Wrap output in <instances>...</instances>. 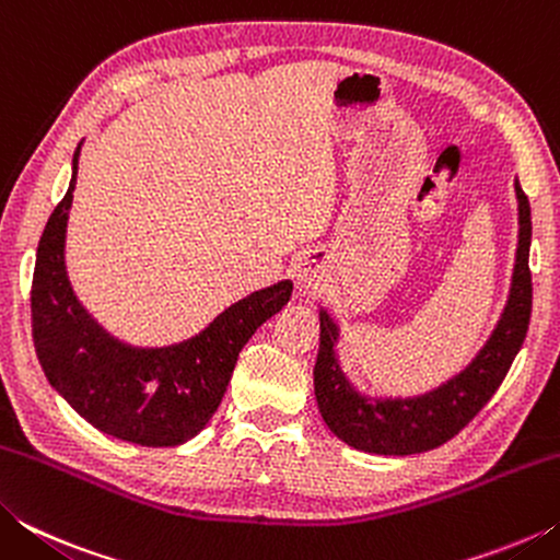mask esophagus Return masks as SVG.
I'll use <instances>...</instances> for the list:
<instances>
[{
    "mask_svg": "<svg viewBox=\"0 0 560 560\" xmlns=\"http://www.w3.org/2000/svg\"><path fill=\"white\" fill-rule=\"evenodd\" d=\"M293 279L301 291H316L320 287V269L311 257H299L293 264Z\"/></svg>",
    "mask_w": 560,
    "mask_h": 560,
    "instance_id": "1",
    "label": "esophagus"
}]
</instances>
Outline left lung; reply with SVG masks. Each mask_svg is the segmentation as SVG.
Returning <instances> with one entry per match:
<instances>
[{"mask_svg":"<svg viewBox=\"0 0 560 560\" xmlns=\"http://www.w3.org/2000/svg\"><path fill=\"white\" fill-rule=\"evenodd\" d=\"M518 200V246L514 277L504 314L479 355L459 375L420 397L368 400L346 381L336 360L338 326L320 311L318 358L314 368L316 402L326 424L338 440L368 454L405 457L440 447L467 428L497 387L504 381L516 353L524 346L530 320V205L516 179Z\"/></svg>","mask_w":560,"mask_h":560,"instance_id":"1","label":"left lung"}]
</instances>
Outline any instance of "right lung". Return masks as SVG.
Masks as SVG:
<instances>
[{"instance_id":"obj_1","label":"right lung","mask_w":560,"mask_h":560,"mask_svg":"<svg viewBox=\"0 0 560 560\" xmlns=\"http://www.w3.org/2000/svg\"><path fill=\"white\" fill-rule=\"evenodd\" d=\"M79 150L69 192L56 205L36 249L32 336L49 383L93 428L143 447L192 440L220 407L246 340L287 306L291 281L254 291L217 316L200 336L167 348H132L93 320L66 277L63 242L73 200Z\"/></svg>"}]
</instances>
